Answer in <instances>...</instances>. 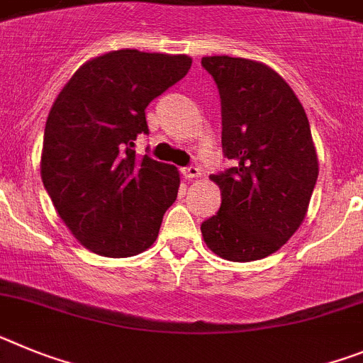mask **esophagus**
Masks as SVG:
<instances>
[{
  "label": "esophagus",
  "instance_id": "34e87169",
  "mask_svg": "<svg viewBox=\"0 0 363 363\" xmlns=\"http://www.w3.org/2000/svg\"><path fill=\"white\" fill-rule=\"evenodd\" d=\"M182 172V175H184L186 179H197V177H201V169L197 168V166H186V168H182L181 169Z\"/></svg>",
  "mask_w": 363,
  "mask_h": 363
}]
</instances>
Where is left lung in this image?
Listing matches in <instances>:
<instances>
[{
    "mask_svg": "<svg viewBox=\"0 0 363 363\" xmlns=\"http://www.w3.org/2000/svg\"><path fill=\"white\" fill-rule=\"evenodd\" d=\"M220 94L223 153L234 168L210 175L220 208L201 225L206 247L223 259H263L294 235L307 216L318 155L303 106L269 65L204 56Z\"/></svg>",
    "mask_w": 363,
    "mask_h": 363,
    "instance_id": "left-lung-1",
    "label": "left lung"
}]
</instances>
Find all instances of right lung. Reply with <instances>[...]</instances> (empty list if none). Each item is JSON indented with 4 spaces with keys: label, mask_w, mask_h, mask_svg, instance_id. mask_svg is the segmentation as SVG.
<instances>
[{
    "label": "right lung",
    "mask_w": 363,
    "mask_h": 363,
    "mask_svg": "<svg viewBox=\"0 0 363 363\" xmlns=\"http://www.w3.org/2000/svg\"><path fill=\"white\" fill-rule=\"evenodd\" d=\"M186 55L111 50L82 65L50 107L42 181L56 212L86 248L137 256L155 242L177 199L175 166L133 146L150 133L146 107L190 71Z\"/></svg>",
    "instance_id": "obj_1"
}]
</instances>
